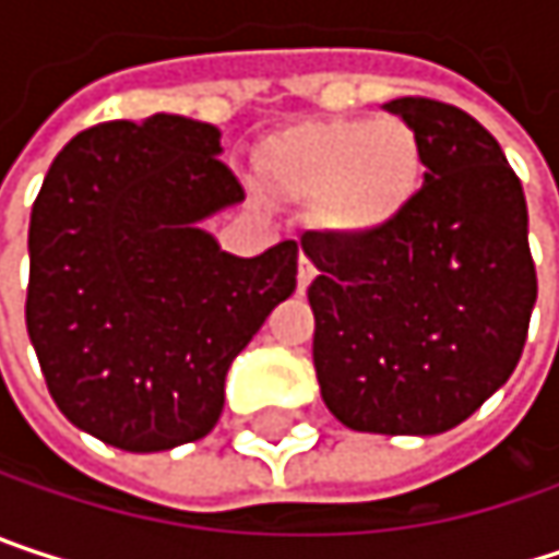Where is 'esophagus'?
<instances>
[{
    "instance_id": "esophagus-1",
    "label": "esophagus",
    "mask_w": 559,
    "mask_h": 559,
    "mask_svg": "<svg viewBox=\"0 0 559 559\" xmlns=\"http://www.w3.org/2000/svg\"><path fill=\"white\" fill-rule=\"evenodd\" d=\"M317 278V269H313V262L307 259V255H300V262H297V290L304 294L307 287H310V281Z\"/></svg>"
}]
</instances>
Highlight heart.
<instances>
[{
  "instance_id": "obj_1",
  "label": "heart",
  "mask_w": 559,
  "mask_h": 559,
  "mask_svg": "<svg viewBox=\"0 0 559 559\" xmlns=\"http://www.w3.org/2000/svg\"><path fill=\"white\" fill-rule=\"evenodd\" d=\"M262 180L287 200L317 203V219L343 239L379 236L414 203L424 148L401 116L310 119L259 148Z\"/></svg>"
}]
</instances>
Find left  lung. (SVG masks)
<instances>
[{
    "label": "left lung",
    "instance_id": "8db88e82",
    "mask_svg": "<svg viewBox=\"0 0 559 559\" xmlns=\"http://www.w3.org/2000/svg\"><path fill=\"white\" fill-rule=\"evenodd\" d=\"M424 148V187L379 236L307 233L320 269L313 369L326 407L353 430L430 437L463 424L514 372L537 272L527 203L499 142L469 112L391 99Z\"/></svg>",
    "mask_w": 559,
    "mask_h": 559
}]
</instances>
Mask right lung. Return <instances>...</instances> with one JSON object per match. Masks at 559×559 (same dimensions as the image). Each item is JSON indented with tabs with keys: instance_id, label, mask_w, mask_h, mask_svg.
I'll use <instances>...</instances> for the list:
<instances>
[{
	"instance_id": "obj_1",
	"label": "right lung",
	"mask_w": 559,
	"mask_h": 559,
	"mask_svg": "<svg viewBox=\"0 0 559 559\" xmlns=\"http://www.w3.org/2000/svg\"><path fill=\"white\" fill-rule=\"evenodd\" d=\"M206 122L155 112L73 135L28 226L25 323L48 391L129 453L206 437L233 359L297 287V242L219 252L197 223L246 200Z\"/></svg>"
}]
</instances>
